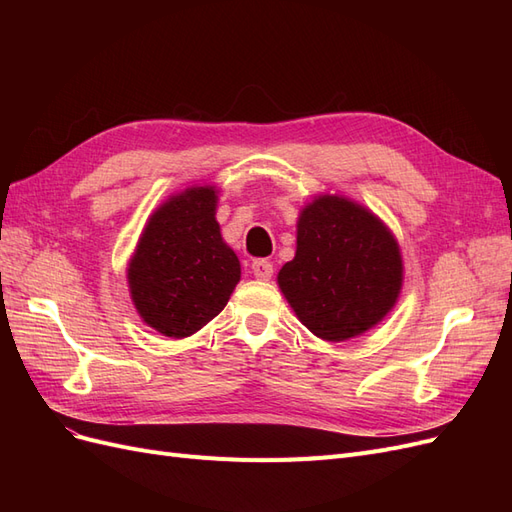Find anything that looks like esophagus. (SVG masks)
<instances>
[{"label": "esophagus", "instance_id": "esophagus-1", "mask_svg": "<svg viewBox=\"0 0 512 512\" xmlns=\"http://www.w3.org/2000/svg\"><path fill=\"white\" fill-rule=\"evenodd\" d=\"M252 273L258 277V280H271L273 265L265 258H258L252 262Z\"/></svg>", "mask_w": 512, "mask_h": 512}]
</instances>
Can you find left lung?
Listing matches in <instances>:
<instances>
[{
    "label": "left lung",
    "mask_w": 512,
    "mask_h": 512,
    "mask_svg": "<svg viewBox=\"0 0 512 512\" xmlns=\"http://www.w3.org/2000/svg\"><path fill=\"white\" fill-rule=\"evenodd\" d=\"M277 282L299 320L327 342L378 324L401 288L397 241L374 213L339 196H320L297 224V254Z\"/></svg>",
    "instance_id": "8db88e82"
}]
</instances>
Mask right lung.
Listing matches in <instances>:
<instances>
[{
    "mask_svg": "<svg viewBox=\"0 0 512 512\" xmlns=\"http://www.w3.org/2000/svg\"><path fill=\"white\" fill-rule=\"evenodd\" d=\"M213 188H190L164 203L138 241L128 269L141 318L166 337H188L226 307L241 267L215 222Z\"/></svg>",
    "mask_w": 512,
    "mask_h": 512,
    "instance_id": "obj_1",
    "label": "right lung"
}]
</instances>
